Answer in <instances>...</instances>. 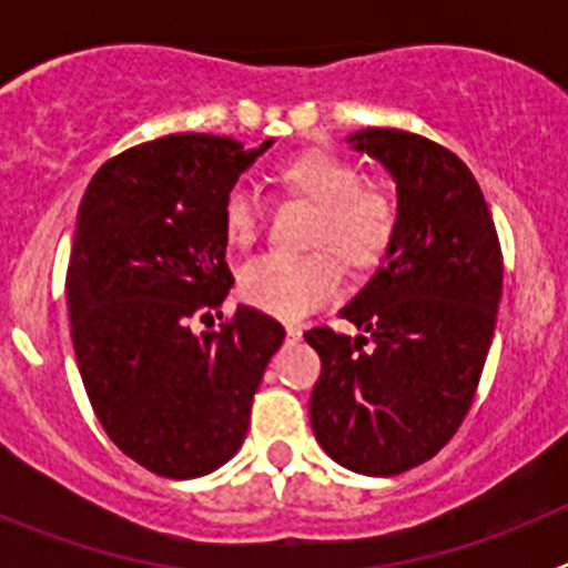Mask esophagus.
I'll use <instances>...</instances> for the list:
<instances>
[{
  "label": "esophagus",
  "mask_w": 568,
  "mask_h": 568,
  "mask_svg": "<svg viewBox=\"0 0 568 568\" xmlns=\"http://www.w3.org/2000/svg\"><path fill=\"white\" fill-rule=\"evenodd\" d=\"M284 329H287V338H290V341H298L301 333H304V329L295 327V324H287V327H284Z\"/></svg>",
  "instance_id": "1"
}]
</instances>
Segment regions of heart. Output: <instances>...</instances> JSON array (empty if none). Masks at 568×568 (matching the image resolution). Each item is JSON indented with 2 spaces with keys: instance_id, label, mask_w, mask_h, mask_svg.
<instances>
[{
  "instance_id": "b5f03b06",
  "label": "heart",
  "mask_w": 568,
  "mask_h": 568,
  "mask_svg": "<svg viewBox=\"0 0 568 568\" xmlns=\"http://www.w3.org/2000/svg\"><path fill=\"white\" fill-rule=\"evenodd\" d=\"M284 190L315 204L310 244L327 247L355 273H369L393 250L398 210L384 190L364 187L355 164L333 153H304L278 170ZM258 230L253 190L233 187L224 195V233L244 247ZM239 293L250 307L273 318L295 321L341 293V267L329 253H267L247 261L239 275Z\"/></svg>"
}]
</instances>
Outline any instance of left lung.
<instances>
[{
    "label": "left lung",
    "instance_id": "obj_1",
    "mask_svg": "<svg viewBox=\"0 0 568 568\" xmlns=\"http://www.w3.org/2000/svg\"><path fill=\"white\" fill-rule=\"evenodd\" d=\"M346 144L393 175L398 233L341 307L361 335L304 333L321 355L310 424L335 464L384 478L433 458L469 413L504 261L484 193L458 155L389 128L349 133Z\"/></svg>",
    "mask_w": 568,
    "mask_h": 568
}]
</instances>
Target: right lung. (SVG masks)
<instances>
[{
  "instance_id": "right-lung-1",
  "label": "right lung",
  "mask_w": 568,
  "mask_h": 568,
  "mask_svg": "<svg viewBox=\"0 0 568 568\" xmlns=\"http://www.w3.org/2000/svg\"><path fill=\"white\" fill-rule=\"evenodd\" d=\"M270 148L164 135L110 159L84 190L68 267L79 373L110 440L164 478H202L239 453L284 341L253 307L219 333L190 327L233 287L224 195Z\"/></svg>"
}]
</instances>
